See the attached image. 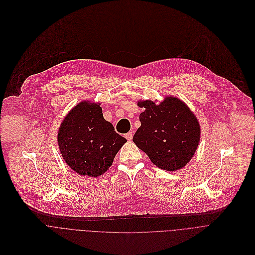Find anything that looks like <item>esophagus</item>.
<instances>
[{
    "label": "esophagus",
    "mask_w": 255,
    "mask_h": 255,
    "mask_svg": "<svg viewBox=\"0 0 255 255\" xmlns=\"http://www.w3.org/2000/svg\"><path fill=\"white\" fill-rule=\"evenodd\" d=\"M132 132H128V133H126V138L128 139V140H131L132 139Z\"/></svg>",
    "instance_id": "34e87169"
}]
</instances>
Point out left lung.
<instances>
[{
	"label": "left lung",
	"mask_w": 255,
	"mask_h": 255,
	"mask_svg": "<svg viewBox=\"0 0 255 255\" xmlns=\"http://www.w3.org/2000/svg\"><path fill=\"white\" fill-rule=\"evenodd\" d=\"M137 107L144 111L139 115L140 127L133 142L158 168L169 172L183 169L195 155L201 138L194 113L183 100L171 95L158 104L139 99Z\"/></svg>",
	"instance_id": "1"
}]
</instances>
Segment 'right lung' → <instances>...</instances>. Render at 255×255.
Returning <instances> with one entry per match:
<instances>
[{
	"label": "right lung",
	"mask_w": 255,
	"mask_h": 255,
	"mask_svg": "<svg viewBox=\"0 0 255 255\" xmlns=\"http://www.w3.org/2000/svg\"><path fill=\"white\" fill-rule=\"evenodd\" d=\"M57 141L70 169L78 175L94 178L109 170L127 139L104 119L99 103L83 100L63 119Z\"/></svg>",
	"instance_id": "add662e5"
}]
</instances>
